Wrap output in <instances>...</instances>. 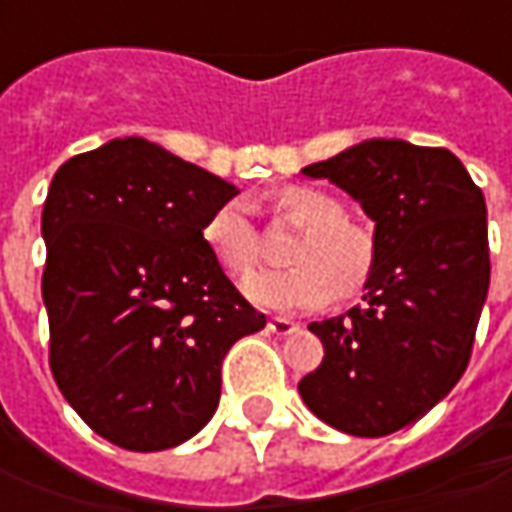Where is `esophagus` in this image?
<instances>
[{
    "mask_svg": "<svg viewBox=\"0 0 512 512\" xmlns=\"http://www.w3.org/2000/svg\"><path fill=\"white\" fill-rule=\"evenodd\" d=\"M269 331H272V334H280V337H289V334L297 331V323H291L286 317H272V320H269Z\"/></svg>",
    "mask_w": 512,
    "mask_h": 512,
    "instance_id": "34e87169",
    "label": "esophagus"
}]
</instances>
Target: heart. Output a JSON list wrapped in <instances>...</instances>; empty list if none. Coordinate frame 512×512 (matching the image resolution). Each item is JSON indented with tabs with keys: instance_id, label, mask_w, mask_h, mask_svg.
Masks as SVG:
<instances>
[{
	"instance_id": "b5f03b06",
	"label": "heart",
	"mask_w": 512,
	"mask_h": 512,
	"mask_svg": "<svg viewBox=\"0 0 512 512\" xmlns=\"http://www.w3.org/2000/svg\"><path fill=\"white\" fill-rule=\"evenodd\" d=\"M277 212L303 229L291 246V269H269L246 277L243 294L257 309L309 311L337 297H351L368 283L377 263L374 235L348 221L340 198L314 186L277 192ZM209 252L229 274H246L260 257L257 229L243 201L221 203L203 226Z\"/></svg>"
}]
</instances>
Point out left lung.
<instances>
[{
    "mask_svg": "<svg viewBox=\"0 0 512 512\" xmlns=\"http://www.w3.org/2000/svg\"><path fill=\"white\" fill-rule=\"evenodd\" d=\"M300 172L360 203L377 263L360 306L309 326L326 357L297 391L337 431L388 436L465 374L490 286L485 195L453 152L402 138H368Z\"/></svg>",
    "mask_w": 512,
    "mask_h": 512,
    "instance_id": "left-lung-1",
    "label": "left lung"
}]
</instances>
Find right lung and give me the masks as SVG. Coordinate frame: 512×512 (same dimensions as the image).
Masks as SVG:
<instances>
[{
    "label": "right lung",
    "mask_w": 512,
    "mask_h": 512,
    "mask_svg": "<svg viewBox=\"0 0 512 512\" xmlns=\"http://www.w3.org/2000/svg\"><path fill=\"white\" fill-rule=\"evenodd\" d=\"M235 195L138 135L81 152L50 181V368L70 408L118 448L192 439L218 408L226 351L266 326L203 240Z\"/></svg>",
    "instance_id": "add662e5"
}]
</instances>
